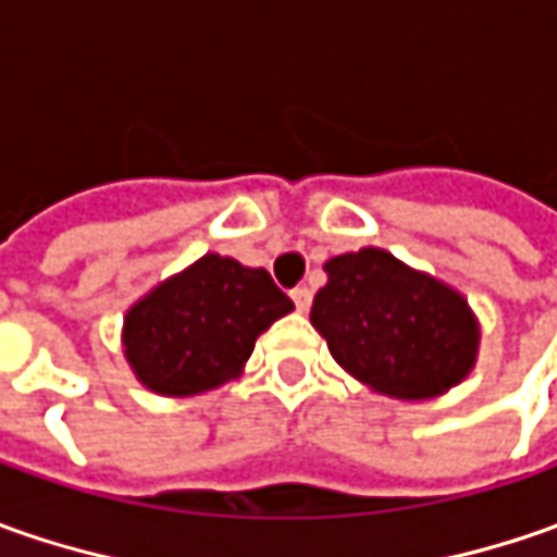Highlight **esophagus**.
Listing matches in <instances>:
<instances>
[{
	"label": "esophagus",
	"instance_id": "34e87169",
	"mask_svg": "<svg viewBox=\"0 0 557 557\" xmlns=\"http://www.w3.org/2000/svg\"><path fill=\"white\" fill-rule=\"evenodd\" d=\"M290 300H294V307H297V310L307 312V310H310V307H312V290H310V288H304V285H300V288L290 290Z\"/></svg>",
	"mask_w": 557,
	"mask_h": 557
}]
</instances>
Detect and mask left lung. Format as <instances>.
Returning a JSON list of instances; mask_svg holds the SVG:
<instances>
[{"instance_id": "obj_1", "label": "left lung", "mask_w": 557, "mask_h": 557, "mask_svg": "<svg viewBox=\"0 0 557 557\" xmlns=\"http://www.w3.org/2000/svg\"><path fill=\"white\" fill-rule=\"evenodd\" d=\"M325 272L310 322L356 381L394 399H431L474 369L481 325L456 288L381 247L332 257Z\"/></svg>"}]
</instances>
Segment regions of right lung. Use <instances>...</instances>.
<instances>
[{"label":"right lung","mask_w":557,"mask_h":557,"mask_svg":"<svg viewBox=\"0 0 557 557\" xmlns=\"http://www.w3.org/2000/svg\"><path fill=\"white\" fill-rule=\"evenodd\" d=\"M294 310L267 269L203 253L123 319V354L148 391L195 396L238 377L257 337Z\"/></svg>","instance_id":"add662e5"}]
</instances>
